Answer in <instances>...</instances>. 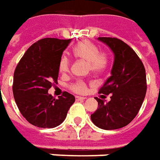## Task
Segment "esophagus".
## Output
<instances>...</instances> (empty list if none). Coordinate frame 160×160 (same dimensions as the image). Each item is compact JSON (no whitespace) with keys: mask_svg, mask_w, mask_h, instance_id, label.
<instances>
[{"mask_svg":"<svg viewBox=\"0 0 160 160\" xmlns=\"http://www.w3.org/2000/svg\"><path fill=\"white\" fill-rule=\"evenodd\" d=\"M84 99H85V98H83V97H79V96L76 97V100H78V101L79 100H84Z\"/></svg>","mask_w":160,"mask_h":160,"instance_id":"1","label":"esophagus"}]
</instances>
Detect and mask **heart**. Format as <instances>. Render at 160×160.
I'll return each instance as SVG.
<instances>
[{"mask_svg":"<svg viewBox=\"0 0 160 160\" xmlns=\"http://www.w3.org/2000/svg\"><path fill=\"white\" fill-rule=\"evenodd\" d=\"M75 57L88 62L89 69L92 73H101L109 64V55L104 50H98V47L90 41H82L72 48ZM70 60L68 57L62 56L59 60L58 69L60 73L67 74L70 69ZM70 91L78 94L87 91V84L84 81H77L69 85Z\"/></svg>","mask_w":160,"mask_h":160,"instance_id":"b5f03b06","label":"heart"}]
</instances>
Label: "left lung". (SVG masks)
<instances>
[{
	"mask_svg": "<svg viewBox=\"0 0 160 160\" xmlns=\"http://www.w3.org/2000/svg\"><path fill=\"white\" fill-rule=\"evenodd\" d=\"M114 53L112 76L99 90L111 101L95 98L98 108L91 114L95 125L103 130H116L129 124L140 110L146 93V75L143 62L136 52L116 37H98Z\"/></svg>",
	"mask_w": 160,
	"mask_h": 160,
	"instance_id": "obj_1",
	"label": "left lung"
}]
</instances>
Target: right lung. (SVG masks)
<instances>
[{"mask_svg":"<svg viewBox=\"0 0 160 160\" xmlns=\"http://www.w3.org/2000/svg\"><path fill=\"white\" fill-rule=\"evenodd\" d=\"M69 40L43 38L28 48L15 69L13 94L22 115L40 128H54L65 119L75 97L67 91L59 99L48 93L57 82L58 64Z\"/></svg>","mask_w":160,"mask_h":160,"instance_id":"1","label":"right lung"}]
</instances>
